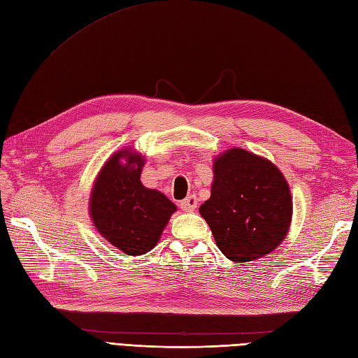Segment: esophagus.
Instances as JSON below:
<instances>
[{
  "instance_id": "obj_1",
  "label": "esophagus",
  "mask_w": 358,
  "mask_h": 358,
  "mask_svg": "<svg viewBox=\"0 0 358 358\" xmlns=\"http://www.w3.org/2000/svg\"><path fill=\"white\" fill-rule=\"evenodd\" d=\"M196 204H198V199L195 195H189L186 199H182L180 203V207L181 210H185V212H194V210L196 208Z\"/></svg>"
}]
</instances>
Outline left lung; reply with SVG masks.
Wrapping results in <instances>:
<instances>
[{
  "instance_id": "1",
  "label": "left lung",
  "mask_w": 358,
  "mask_h": 358,
  "mask_svg": "<svg viewBox=\"0 0 358 358\" xmlns=\"http://www.w3.org/2000/svg\"><path fill=\"white\" fill-rule=\"evenodd\" d=\"M212 195L199 207L217 248L236 263L272 252L292 221V195L273 163L242 148L213 162Z\"/></svg>"
}]
</instances>
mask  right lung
<instances>
[{"instance_id": "1", "label": "right lung", "mask_w": 358, "mask_h": 358, "mask_svg": "<svg viewBox=\"0 0 358 358\" xmlns=\"http://www.w3.org/2000/svg\"><path fill=\"white\" fill-rule=\"evenodd\" d=\"M143 163L130 148L115 152L90 194V217L98 233L128 255L151 251L177 210L162 192L142 185Z\"/></svg>"}]
</instances>
